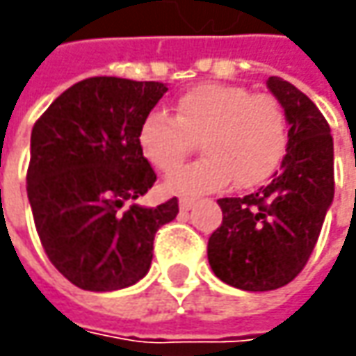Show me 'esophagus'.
Here are the masks:
<instances>
[{"label": "esophagus", "mask_w": 356, "mask_h": 356, "mask_svg": "<svg viewBox=\"0 0 356 356\" xmlns=\"http://www.w3.org/2000/svg\"><path fill=\"white\" fill-rule=\"evenodd\" d=\"M194 204H196V202H194L192 198H180V202H178V206H180V210H182V212L192 210V208H194Z\"/></svg>", "instance_id": "esophagus-1"}]
</instances>
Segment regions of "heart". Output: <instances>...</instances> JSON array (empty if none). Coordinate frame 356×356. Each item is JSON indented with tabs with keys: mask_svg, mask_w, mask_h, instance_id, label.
I'll use <instances>...</instances> for the list:
<instances>
[{
	"mask_svg": "<svg viewBox=\"0 0 356 356\" xmlns=\"http://www.w3.org/2000/svg\"><path fill=\"white\" fill-rule=\"evenodd\" d=\"M192 140L206 156L172 172L166 188L198 196L226 188L261 184L285 156L289 140L287 115L271 95H252L239 85L204 83L186 90L174 104V117L150 111L138 127L143 156L162 172L182 164Z\"/></svg>",
	"mask_w": 356,
	"mask_h": 356,
	"instance_id": "obj_1",
	"label": "heart"
}]
</instances>
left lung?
I'll return each mask as SVG.
<instances>
[{
  "instance_id": "obj_1",
  "label": "left lung",
  "mask_w": 356,
  "mask_h": 356,
  "mask_svg": "<svg viewBox=\"0 0 356 356\" xmlns=\"http://www.w3.org/2000/svg\"><path fill=\"white\" fill-rule=\"evenodd\" d=\"M267 89L289 124L281 168L253 194L218 200L224 220L208 241L216 277L243 291L280 289L301 273L335 194L333 136L321 111L280 76Z\"/></svg>"
}]
</instances>
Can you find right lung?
I'll return each mask as SVG.
<instances>
[{
    "instance_id": "right-lung-1",
    "label": "right lung",
    "mask_w": 356,
    "mask_h": 356,
    "mask_svg": "<svg viewBox=\"0 0 356 356\" xmlns=\"http://www.w3.org/2000/svg\"><path fill=\"white\" fill-rule=\"evenodd\" d=\"M166 83L92 76L61 92L31 130L27 198L51 264L85 291H117L150 269L154 234L178 200L134 204L156 182L138 127Z\"/></svg>"
}]
</instances>
